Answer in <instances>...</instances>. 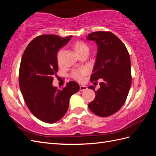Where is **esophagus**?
<instances>
[{
    "label": "esophagus",
    "mask_w": 156,
    "mask_h": 156,
    "mask_svg": "<svg viewBox=\"0 0 156 156\" xmlns=\"http://www.w3.org/2000/svg\"><path fill=\"white\" fill-rule=\"evenodd\" d=\"M79 90L81 92H83V91H84V90H87V86H84V85H80Z\"/></svg>",
    "instance_id": "34e87169"
}]
</instances>
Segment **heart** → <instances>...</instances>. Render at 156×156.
Segmentation results:
<instances>
[{
    "label": "heart",
    "mask_w": 156,
    "mask_h": 156,
    "mask_svg": "<svg viewBox=\"0 0 156 156\" xmlns=\"http://www.w3.org/2000/svg\"><path fill=\"white\" fill-rule=\"evenodd\" d=\"M73 49L75 51V53L78 55L80 56L84 53H88L89 52V48L88 45L84 44V42L81 41H77L75 42L73 45ZM60 51H59L57 54V60L58 62H59L60 59ZM88 73V71L86 68H83L81 69L77 70H73L71 76L75 80H77L78 81H82L84 77L87 75Z\"/></svg>",
    "instance_id": "b5f03b06"
}]
</instances>
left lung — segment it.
<instances>
[{
  "mask_svg": "<svg viewBox=\"0 0 156 156\" xmlns=\"http://www.w3.org/2000/svg\"><path fill=\"white\" fill-rule=\"evenodd\" d=\"M87 39L96 41L98 46L90 81L102 80L98 90L94 86L88 87L96 94L88 108L99 116H111L122 107L128 95L131 84L130 56L123 42L111 32H92Z\"/></svg>",
  "mask_w": 156,
  "mask_h": 156,
  "instance_id": "left-lung-1",
  "label": "left lung"
}]
</instances>
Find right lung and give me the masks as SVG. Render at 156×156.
<instances>
[{"mask_svg": "<svg viewBox=\"0 0 156 156\" xmlns=\"http://www.w3.org/2000/svg\"><path fill=\"white\" fill-rule=\"evenodd\" d=\"M72 37L44 34L32 40L22 56L19 84L25 101L33 115L46 123H55L66 113L69 101L79 90V84L69 81L62 90L53 86L58 72L57 52Z\"/></svg>", "mask_w": 156, "mask_h": 156, "instance_id": "obj_1", "label": "right lung"}]
</instances>
